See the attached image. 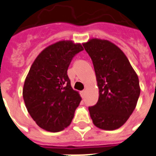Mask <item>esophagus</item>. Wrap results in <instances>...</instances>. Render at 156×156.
I'll return each instance as SVG.
<instances>
[{
  "label": "esophagus",
  "mask_w": 156,
  "mask_h": 156,
  "mask_svg": "<svg viewBox=\"0 0 156 156\" xmlns=\"http://www.w3.org/2000/svg\"><path fill=\"white\" fill-rule=\"evenodd\" d=\"M85 90L80 91V95H81V97H82V98H84V97H85Z\"/></svg>",
  "instance_id": "34e87169"
}]
</instances>
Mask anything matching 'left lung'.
Returning a JSON list of instances; mask_svg holds the SVG:
<instances>
[{
	"mask_svg": "<svg viewBox=\"0 0 156 156\" xmlns=\"http://www.w3.org/2000/svg\"><path fill=\"white\" fill-rule=\"evenodd\" d=\"M83 46L93 62L99 87L97 104L89 107L91 119L100 129H118L137 104V75L123 51L109 41L92 38Z\"/></svg>",
	"mask_w": 156,
	"mask_h": 156,
	"instance_id": "obj_1",
	"label": "left lung"
}]
</instances>
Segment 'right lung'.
Here are the masks:
<instances>
[{"label": "right lung", "instance_id": "obj_1", "mask_svg": "<svg viewBox=\"0 0 156 156\" xmlns=\"http://www.w3.org/2000/svg\"><path fill=\"white\" fill-rule=\"evenodd\" d=\"M81 44L59 41L41 51L27 75L23 98L35 122L48 132L62 131L71 124L81 101L71 86L67 70Z\"/></svg>", "mask_w": 156, "mask_h": 156}]
</instances>
